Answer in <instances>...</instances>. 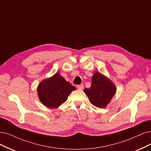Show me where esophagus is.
Here are the masks:
<instances>
[{
  "label": "esophagus",
  "mask_w": 151,
  "mask_h": 151,
  "mask_svg": "<svg viewBox=\"0 0 151 151\" xmlns=\"http://www.w3.org/2000/svg\"><path fill=\"white\" fill-rule=\"evenodd\" d=\"M77 88L78 89L80 90H82L83 89V85H78L77 86Z\"/></svg>",
  "instance_id": "esophagus-1"
}]
</instances>
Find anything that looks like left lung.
Returning a JSON list of instances; mask_svg holds the SVG:
<instances>
[{
  "instance_id": "obj_1",
  "label": "left lung",
  "mask_w": 151,
  "mask_h": 151,
  "mask_svg": "<svg viewBox=\"0 0 151 151\" xmlns=\"http://www.w3.org/2000/svg\"><path fill=\"white\" fill-rule=\"evenodd\" d=\"M114 83L99 72L94 73L90 88H85L84 92L92 104L99 108H105L116 93Z\"/></svg>"
}]
</instances>
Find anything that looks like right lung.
<instances>
[{"label":"right lung","mask_w":151,"mask_h":151,"mask_svg":"<svg viewBox=\"0 0 151 151\" xmlns=\"http://www.w3.org/2000/svg\"><path fill=\"white\" fill-rule=\"evenodd\" d=\"M76 88L66 81L59 73L40 82L37 88L40 101L47 107L56 108L65 103Z\"/></svg>","instance_id":"obj_1"}]
</instances>
